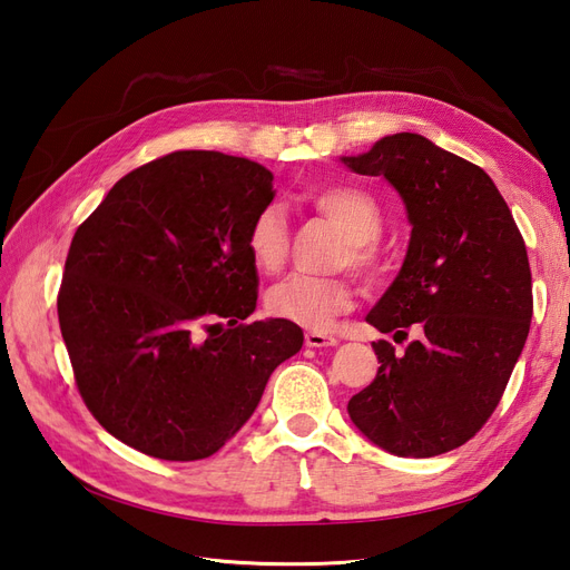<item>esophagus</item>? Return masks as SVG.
Here are the masks:
<instances>
[{"instance_id":"1","label":"esophagus","mask_w":570,"mask_h":570,"mask_svg":"<svg viewBox=\"0 0 570 570\" xmlns=\"http://www.w3.org/2000/svg\"><path fill=\"white\" fill-rule=\"evenodd\" d=\"M304 342H306V347H335L337 337L325 335V333H316V331H308L304 335Z\"/></svg>"}]
</instances>
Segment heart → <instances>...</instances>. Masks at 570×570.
I'll return each instance as SVG.
<instances>
[{
    "label": "heart",
    "instance_id": "obj_1",
    "mask_svg": "<svg viewBox=\"0 0 570 570\" xmlns=\"http://www.w3.org/2000/svg\"><path fill=\"white\" fill-rule=\"evenodd\" d=\"M304 202L333 223L342 233L344 245L337 252L335 266H350L364 278L381 273V252L375 239L383 233L381 204L366 189L354 185H321L308 189ZM289 235L278 206L271 204L258 212L247 230V252L252 264L262 273H278L287 258ZM354 304V289L347 278H312V275H289L273 285L266 295L268 314L289 321L308 331H327L337 316L347 314Z\"/></svg>",
    "mask_w": 570,
    "mask_h": 570
}]
</instances>
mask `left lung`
<instances>
[{"instance_id":"left-lung-1","label":"left lung","mask_w":570,"mask_h":570,"mask_svg":"<svg viewBox=\"0 0 570 570\" xmlns=\"http://www.w3.org/2000/svg\"><path fill=\"white\" fill-rule=\"evenodd\" d=\"M340 161L383 176L404 202V264L366 321L402 340L416 331L402 354L373 342L381 368L350 400V419L394 456L452 452L492 416L528 340L525 243L485 170L423 135H387Z\"/></svg>"}]
</instances>
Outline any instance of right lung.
<instances>
[{"label":"right lung","instance_id":"obj_1","mask_svg":"<svg viewBox=\"0 0 570 570\" xmlns=\"http://www.w3.org/2000/svg\"><path fill=\"white\" fill-rule=\"evenodd\" d=\"M273 197L262 164L174 151L120 178L76 230L59 325L82 400L116 440L164 461L212 456L302 350L295 323H247V230Z\"/></svg>","mask_w":570,"mask_h":570}]
</instances>
